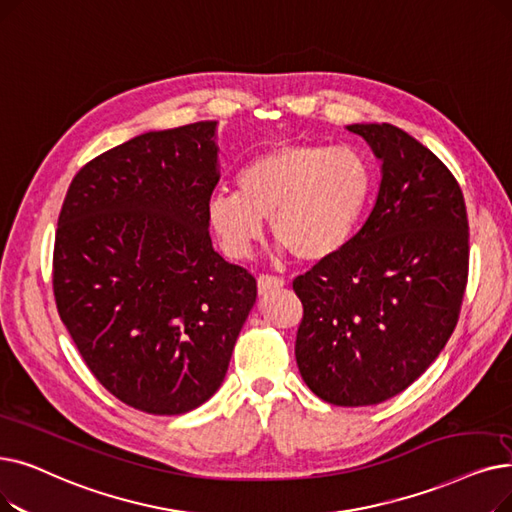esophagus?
I'll return each mask as SVG.
<instances>
[{"label": "esophagus", "instance_id": "esophagus-1", "mask_svg": "<svg viewBox=\"0 0 512 512\" xmlns=\"http://www.w3.org/2000/svg\"><path fill=\"white\" fill-rule=\"evenodd\" d=\"M284 286V280L278 276H268V274H261L257 278V291L259 295H268L272 291H278V288Z\"/></svg>", "mask_w": 512, "mask_h": 512}]
</instances>
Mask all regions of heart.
<instances>
[{
	"label": "heart",
	"instance_id": "b5f03b06",
	"mask_svg": "<svg viewBox=\"0 0 512 512\" xmlns=\"http://www.w3.org/2000/svg\"><path fill=\"white\" fill-rule=\"evenodd\" d=\"M374 188V171L351 146L284 144L242 167L236 192L209 201V224L221 247L249 257L263 219L278 244L299 261L339 253L358 230Z\"/></svg>",
	"mask_w": 512,
	"mask_h": 512
}]
</instances>
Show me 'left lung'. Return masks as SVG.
I'll list each match as a JSON object with an SVG mask.
<instances>
[{
	"label": "left lung",
	"mask_w": 512,
	"mask_h": 512,
	"mask_svg": "<svg viewBox=\"0 0 512 512\" xmlns=\"http://www.w3.org/2000/svg\"><path fill=\"white\" fill-rule=\"evenodd\" d=\"M381 159L366 224L297 276L295 358L305 385L335 406L381 404L446 347L469 280V219L452 171L404 129L355 123Z\"/></svg>",
	"instance_id": "8db88e82"
}]
</instances>
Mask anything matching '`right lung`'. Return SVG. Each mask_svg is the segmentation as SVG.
<instances>
[{
  "label": "right lung",
  "instance_id": "1",
  "mask_svg": "<svg viewBox=\"0 0 512 512\" xmlns=\"http://www.w3.org/2000/svg\"><path fill=\"white\" fill-rule=\"evenodd\" d=\"M215 121L148 131L73 177L52 284L98 383L146 414H184L224 383L257 280L213 251Z\"/></svg>",
  "mask_w": 512,
  "mask_h": 512
}]
</instances>
